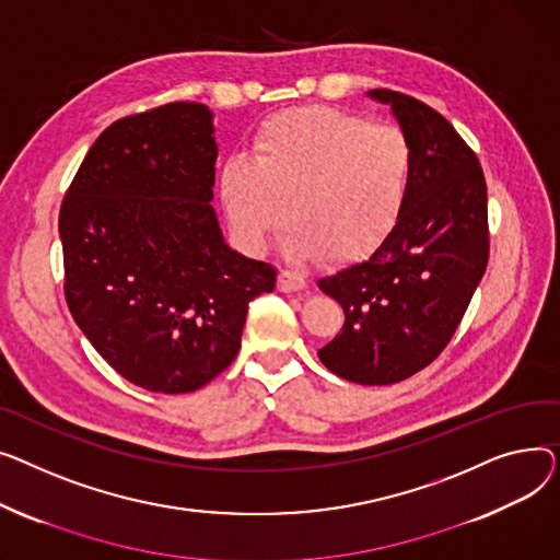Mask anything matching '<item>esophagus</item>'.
Wrapping results in <instances>:
<instances>
[{
	"mask_svg": "<svg viewBox=\"0 0 560 560\" xmlns=\"http://www.w3.org/2000/svg\"><path fill=\"white\" fill-rule=\"evenodd\" d=\"M305 287H307V278L301 271H291V269L280 271V278H278V289L280 291L291 293V291H301Z\"/></svg>",
	"mask_w": 560,
	"mask_h": 560,
	"instance_id": "esophagus-1",
	"label": "esophagus"
}]
</instances>
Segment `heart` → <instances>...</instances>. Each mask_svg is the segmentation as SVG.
<instances>
[{"label":"heart","mask_w":560,"mask_h":560,"mask_svg":"<svg viewBox=\"0 0 560 560\" xmlns=\"http://www.w3.org/2000/svg\"><path fill=\"white\" fill-rule=\"evenodd\" d=\"M413 149L405 130L332 106L269 115L250 160L221 167V199L237 237L265 250L289 212L295 255L352 259L380 244L409 194Z\"/></svg>","instance_id":"b5f03b06"}]
</instances>
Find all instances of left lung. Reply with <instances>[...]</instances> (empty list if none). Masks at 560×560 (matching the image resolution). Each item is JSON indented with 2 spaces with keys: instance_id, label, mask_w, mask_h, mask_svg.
<instances>
[{
  "instance_id": "1",
  "label": "left lung",
  "mask_w": 560,
  "mask_h": 560,
  "mask_svg": "<svg viewBox=\"0 0 560 560\" xmlns=\"http://www.w3.org/2000/svg\"><path fill=\"white\" fill-rule=\"evenodd\" d=\"M413 149L402 212L366 257L318 280L346 314L318 350L335 375L366 386L402 382L445 350L488 265V194L477 153L418 98L377 88Z\"/></svg>"
}]
</instances>
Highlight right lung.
Returning <instances> with one entry per match:
<instances>
[{
  "label": "right lung",
  "mask_w": 560,
  "mask_h": 560,
  "mask_svg": "<svg viewBox=\"0 0 560 560\" xmlns=\"http://www.w3.org/2000/svg\"><path fill=\"white\" fill-rule=\"evenodd\" d=\"M212 133L210 108L194 102L113 121L58 214L77 325L121 377L167 396L233 364L248 303L278 278L223 242Z\"/></svg>",
  "instance_id": "obj_1"
}]
</instances>
